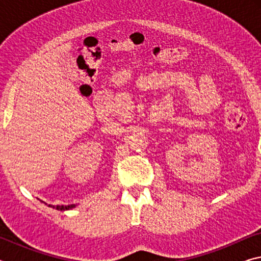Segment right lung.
I'll use <instances>...</instances> for the list:
<instances>
[{"instance_id": "add662e5", "label": "right lung", "mask_w": 261, "mask_h": 261, "mask_svg": "<svg viewBox=\"0 0 261 261\" xmlns=\"http://www.w3.org/2000/svg\"><path fill=\"white\" fill-rule=\"evenodd\" d=\"M49 207H53V208H56L57 211H69V210H72L76 207V205L72 204V205H68V206H64V205H57V206H53V205H48Z\"/></svg>"}]
</instances>
